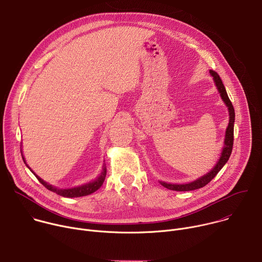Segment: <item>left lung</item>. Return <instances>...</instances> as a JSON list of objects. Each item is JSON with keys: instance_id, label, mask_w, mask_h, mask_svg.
<instances>
[{"instance_id": "obj_1", "label": "left lung", "mask_w": 262, "mask_h": 262, "mask_svg": "<svg viewBox=\"0 0 262 262\" xmlns=\"http://www.w3.org/2000/svg\"><path fill=\"white\" fill-rule=\"evenodd\" d=\"M209 73L211 74V77L214 81V84L216 86L217 91L220 92V95L223 99V101L225 102V104L228 107V112H229V123L226 129V134H225V140H224V147L223 150L221 152V157L216 163V165L212 168V170H210L207 174L201 176L200 178L189 182V183H182V184H176V183H167L164 181H160V183L165 186L166 189H169L171 191H177V192H185V191H193V190H198L200 188H203L205 186L209 181H211V179L213 177H215V175L219 173V171L224 167L229 158L230 155L232 152V147H233V130H234V119H235V113H234V108L233 105L228 97V94L226 92L225 87L223 85V82L220 78L219 74L214 71V70H209Z\"/></svg>"}]
</instances>
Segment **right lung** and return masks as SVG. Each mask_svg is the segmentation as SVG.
I'll list each match as a JSON object with an SVG mask.
<instances>
[{
	"label": "right lung",
	"instance_id": "1",
	"mask_svg": "<svg viewBox=\"0 0 262 262\" xmlns=\"http://www.w3.org/2000/svg\"><path fill=\"white\" fill-rule=\"evenodd\" d=\"M23 160L24 162L26 163L25 161V158L23 156ZM27 165V164H26ZM27 167L31 170V168L27 165ZM32 171V170H31ZM32 173L36 176V178L39 180L40 183H42L46 188L60 196H63V197H66V198H74V197H83V196H87V195H90L92 193H94L95 191H97L100 186L102 185L104 179H105V175H106V168L105 166H103L102 168V171L100 173V175L93 181H90L88 183H85L83 185H80V186H76V188H70V189H58V188H55V186H53L52 184L46 182L45 180H42L39 176H37L33 171Z\"/></svg>",
	"mask_w": 262,
	"mask_h": 262
}]
</instances>
